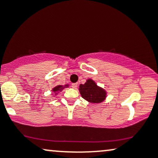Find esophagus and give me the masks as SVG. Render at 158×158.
I'll return each mask as SVG.
<instances>
[{"instance_id":"1","label":"esophagus","mask_w":158,"mask_h":158,"mask_svg":"<svg viewBox=\"0 0 158 158\" xmlns=\"http://www.w3.org/2000/svg\"><path fill=\"white\" fill-rule=\"evenodd\" d=\"M77 83H73V84L71 85V86H72V88H77Z\"/></svg>"}]
</instances>
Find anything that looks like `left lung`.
Masks as SVG:
<instances>
[{
  "label": "left lung",
  "mask_w": 158,
  "mask_h": 158,
  "mask_svg": "<svg viewBox=\"0 0 158 158\" xmlns=\"http://www.w3.org/2000/svg\"><path fill=\"white\" fill-rule=\"evenodd\" d=\"M79 92L81 97L91 103L102 102L106 98V91L98 86L92 79H87L85 84L79 85Z\"/></svg>",
  "instance_id": "1"
}]
</instances>
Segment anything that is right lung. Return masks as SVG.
<instances>
[{
    "mask_svg": "<svg viewBox=\"0 0 158 158\" xmlns=\"http://www.w3.org/2000/svg\"><path fill=\"white\" fill-rule=\"evenodd\" d=\"M68 86H69L68 85H65L64 86H63V85H57V86H56L55 88H52V92L55 94V95H56V94L59 93V91H61V90L64 89V88H68Z\"/></svg>",
    "mask_w": 158,
    "mask_h": 158,
    "instance_id": "obj_1",
    "label": "right lung"
}]
</instances>
